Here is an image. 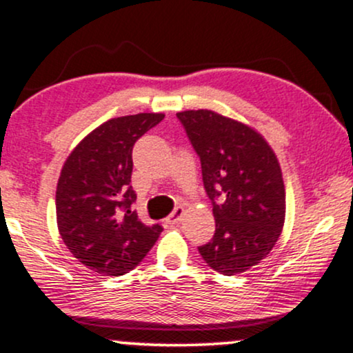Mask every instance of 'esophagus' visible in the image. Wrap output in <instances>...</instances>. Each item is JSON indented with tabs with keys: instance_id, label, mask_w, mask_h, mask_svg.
I'll return each mask as SVG.
<instances>
[{
	"instance_id": "esophagus-1",
	"label": "esophagus",
	"mask_w": 353,
	"mask_h": 353,
	"mask_svg": "<svg viewBox=\"0 0 353 353\" xmlns=\"http://www.w3.org/2000/svg\"><path fill=\"white\" fill-rule=\"evenodd\" d=\"M183 216H184V208L179 206V208L174 209V211L170 212L168 218H165V223H168V224H177L181 219H183Z\"/></svg>"
}]
</instances>
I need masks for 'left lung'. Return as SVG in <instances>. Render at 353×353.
Masks as SVG:
<instances>
[{
	"instance_id": "obj_1",
	"label": "left lung",
	"mask_w": 353,
	"mask_h": 353,
	"mask_svg": "<svg viewBox=\"0 0 353 353\" xmlns=\"http://www.w3.org/2000/svg\"><path fill=\"white\" fill-rule=\"evenodd\" d=\"M201 159L203 183L216 233L199 253L208 266L233 276L261 263L285 224V184L280 162L253 127L212 110L177 114ZM225 196L223 203L215 199Z\"/></svg>"
}]
</instances>
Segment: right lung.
Listing matches in <instances>:
<instances>
[{
    "label": "right lung",
    "mask_w": 353,
    "mask_h": 353,
    "mask_svg": "<svg viewBox=\"0 0 353 353\" xmlns=\"http://www.w3.org/2000/svg\"><path fill=\"white\" fill-rule=\"evenodd\" d=\"M164 114L110 119L70 152L57 184V224L61 239L83 266L107 276L134 270L162 233L145 226L132 204V149Z\"/></svg>",
    "instance_id": "right-lung-1"
}]
</instances>
